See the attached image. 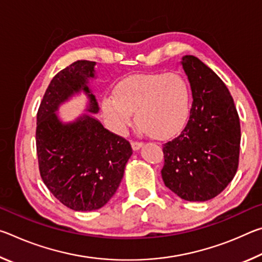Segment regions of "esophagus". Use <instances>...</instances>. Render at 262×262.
Wrapping results in <instances>:
<instances>
[{
  "mask_svg": "<svg viewBox=\"0 0 262 262\" xmlns=\"http://www.w3.org/2000/svg\"><path fill=\"white\" fill-rule=\"evenodd\" d=\"M141 147H143V142H140V141H133L132 142V148L134 150H139Z\"/></svg>",
  "mask_w": 262,
  "mask_h": 262,
  "instance_id": "1",
  "label": "esophagus"
}]
</instances>
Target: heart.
Here are the masks:
<instances>
[{
  "mask_svg": "<svg viewBox=\"0 0 262 262\" xmlns=\"http://www.w3.org/2000/svg\"><path fill=\"white\" fill-rule=\"evenodd\" d=\"M103 110L118 132L130 125L134 112L137 126L156 139H166L185 127L190 112V89L176 73L137 74L115 86L114 97L104 99Z\"/></svg>",
  "mask_w": 262,
  "mask_h": 262,
  "instance_id": "heart-1",
  "label": "heart"
}]
</instances>
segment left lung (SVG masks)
<instances>
[{
	"mask_svg": "<svg viewBox=\"0 0 262 262\" xmlns=\"http://www.w3.org/2000/svg\"><path fill=\"white\" fill-rule=\"evenodd\" d=\"M192 90L189 119L180 134L163 144L162 178L186 201H208L236 174L241 122L223 81L193 55L181 61Z\"/></svg>",
	"mask_w": 262,
	"mask_h": 262,
	"instance_id": "obj_1",
	"label": "left lung"
}]
</instances>
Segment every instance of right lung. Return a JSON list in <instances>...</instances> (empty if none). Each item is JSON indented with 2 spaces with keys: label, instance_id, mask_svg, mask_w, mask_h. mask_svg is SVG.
Wrapping results in <instances>:
<instances>
[{
  "label": "right lung",
  "instance_id": "1",
  "mask_svg": "<svg viewBox=\"0 0 262 262\" xmlns=\"http://www.w3.org/2000/svg\"><path fill=\"white\" fill-rule=\"evenodd\" d=\"M96 62L78 60L57 73L48 85L37 113L35 143L43 184L62 205L76 211L99 209L121 183L130 143L84 114L62 123L55 111L83 90L90 99L88 111L98 112L88 79L95 77Z\"/></svg>",
  "mask_w": 262,
  "mask_h": 262
}]
</instances>
